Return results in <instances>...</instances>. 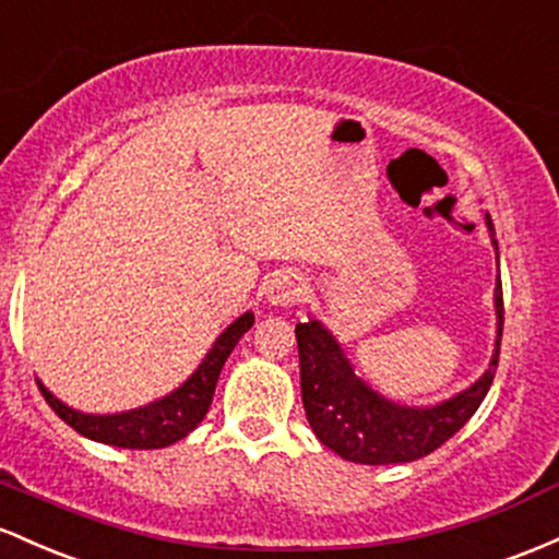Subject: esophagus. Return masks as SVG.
Instances as JSON below:
<instances>
[{"instance_id":"34e87169","label":"esophagus","mask_w":559,"mask_h":559,"mask_svg":"<svg viewBox=\"0 0 559 559\" xmlns=\"http://www.w3.org/2000/svg\"><path fill=\"white\" fill-rule=\"evenodd\" d=\"M304 293V282L296 274H277L274 280H269L266 285V298L272 306H293L300 300Z\"/></svg>"}]
</instances>
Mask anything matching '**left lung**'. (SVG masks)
<instances>
[{
  "label": "left lung",
  "instance_id": "left-lung-1",
  "mask_svg": "<svg viewBox=\"0 0 559 559\" xmlns=\"http://www.w3.org/2000/svg\"><path fill=\"white\" fill-rule=\"evenodd\" d=\"M486 224L488 229H493L488 213ZM497 350L486 374L465 393L430 409H409V406H399L378 396L372 388L356 378L335 337L317 319L296 324L300 396H304L311 430L324 447L359 465H399V462H415L432 454L456 430L465 428L493 382V372L499 367L501 328H504L501 280L497 282Z\"/></svg>",
  "mask_w": 559,
  "mask_h": 559
}]
</instances>
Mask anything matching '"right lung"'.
I'll use <instances>...</instances> for the list:
<instances>
[{
	"instance_id": "add662e5",
	"label": "right lung",
	"mask_w": 559,
	"mask_h": 559,
	"mask_svg": "<svg viewBox=\"0 0 559 559\" xmlns=\"http://www.w3.org/2000/svg\"><path fill=\"white\" fill-rule=\"evenodd\" d=\"M253 328V313H242L235 324H229L227 332L216 341L205 361L200 364L198 372L192 374L179 391L171 396L155 401V404L142 406V409L123 412V415H81V412L68 409L60 404L52 393L39 382V391L44 401L55 409L62 423L71 425L81 436L92 438V441L108 443L118 449H163L177 443L187 432L195 430L203 417L209 415L213 391H216L218 372H222L224 361L231 354L246 332Z\"/></svg>"
}]
</instances>
